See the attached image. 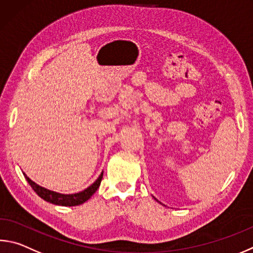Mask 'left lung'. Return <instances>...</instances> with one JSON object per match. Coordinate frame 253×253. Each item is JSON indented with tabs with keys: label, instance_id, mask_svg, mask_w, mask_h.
<instances>
[{
	"label": "left lung",
	"instance_id": "8db88e82",
	"mask_svg": "<svg viewBox=\"0 0 253 253\" xmlns=\"http://www.w3.org/2000/svg\"><path fill=\"white\" fill-rule=\"evenodd\" d=\"M156 200H157V199H156Z\"/></svg>",
	"mask_w": 253,
	"mask_h": 253
}]
</instances>
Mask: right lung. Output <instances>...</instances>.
<instances>
[{"instance_id":"1","label":"right lung","mask_w":253,"mask_h":253,"mask_svg":"<svg viewBox=\"0 0 253 253\" xmlns=\"http://www.w3.org/2000/svg\"><path fill=\"white\" fill-rule=\"evenodd\" d=\"M24 177L26 178L27 182L30 183V186L33 188V190L45 201L54 205H58V206L72 207V206H79V205L84 204L85 201L88 200L90 197L95 194L96 190L99 188L100 181H102L103 179V172L100 173V176L97 178V180H96L93 185H90L88 188H86L85 190L77 192V194H72V195L58 194V192L45 189V188L39 186L38 183L32 181L25 173H24Z\"/></svg>"}]
</instances>
